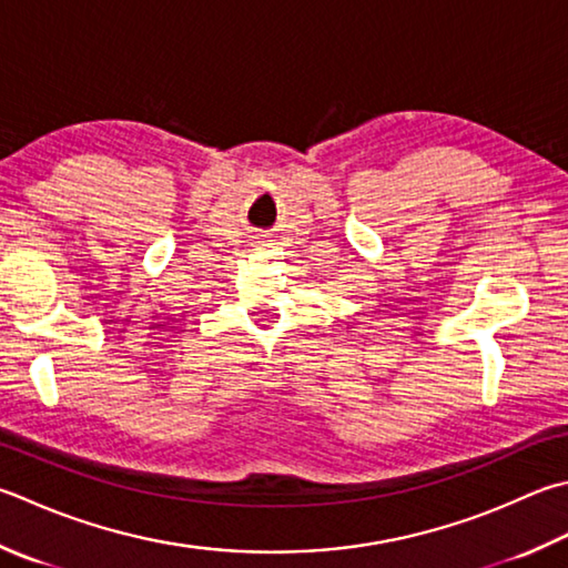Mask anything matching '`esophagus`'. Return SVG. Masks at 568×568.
Here are the masks:
<instances>
[{"label": "esophagus", "mask_w": 568, "mask_h": 568, "mask_svg": "<svg viewBox=\"0 0 568 568\" xmlns=\"http://www.w3.org/2000/svg\"><path fill=\"white\" fill-rule=\"evenodd\" d=\"M258 243H263V246H265V241H258Z\"/></svg>", "instance_id": "obj_1"}]
</instances>
